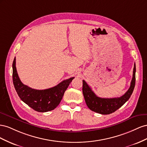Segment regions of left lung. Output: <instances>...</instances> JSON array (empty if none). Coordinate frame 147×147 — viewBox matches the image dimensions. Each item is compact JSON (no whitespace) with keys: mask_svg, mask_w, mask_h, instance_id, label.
Wrapping results in <instances>:
<instances>
[{"mask_svg":"<svg viewBox=\"0 0 147 147\" xmlns=\"http://www.w3.org/2000/svg\"><path fill=\"white\" fill-rule=\"evenodd\" d=\"M136 64H134L133 76L129 89L120 97L100 98L95 94L85 81H82V93L87 106L90 110L102 115H109L121 108L131 97L136 84Z\"/></svg>","mask_w":147,"mask_h":147,"instance_id":"1","label":"left lung"}]
</instances>
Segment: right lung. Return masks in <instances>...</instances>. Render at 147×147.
<instances>
[{
	"label": "right lung",
	"mask_w": 147,
	"mask_h": 147,
	"mask_svg": "<svg viewBox=\"0 0 147 147\" xmlns=\"http://www.w3.org/2000/svg\"><path fill=\"white\" fill-rule=\"evenodd\" d=\"M13 82L15 89L21 100L33 110L38 112L53 110L63 97L65 92L74 77L63 81L55 87L44 90H36L24 85L20 81L16 68V58L12 65Z\"/></svg>",
	"instance_id": "add662e5"
}]
</instances>
